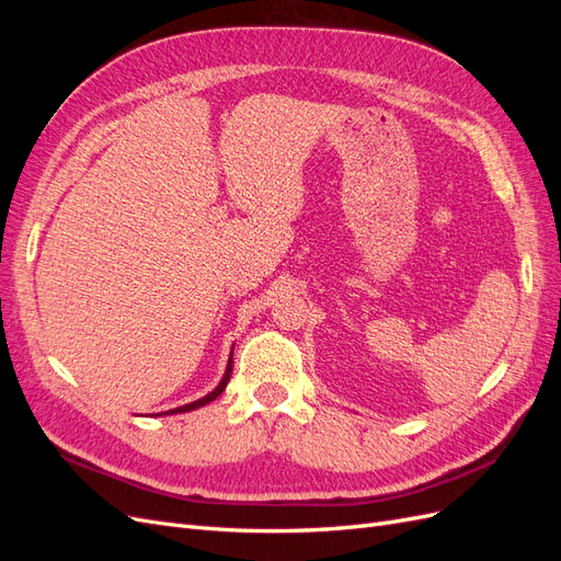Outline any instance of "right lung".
Listing matches in <instances>:
<instances>
[{
  "instance_id": "obj_1",
  "label": "right lung",
  "mask_w": 561,
  "mask_h": 561,
  "mask_svg": "<svg viewBox=\"0 0 561 561\" xmlns=\"http://www.w3.org/2000/svg\"><path fill=\"white\" fill-rule=\"evenodd\" d=\"M231 365H233V360L229 358V365H227V371H225V379L219 381V386L213 390V393H208L206 398H201V400H196V402H192V404H182V407H178V410H173V412H165V414H180V412H190V410H198V407H203V404H208V402H213L217 396H222V390L227 388V383H229V379H231Z\"/></svg>"
}]
</instances>
